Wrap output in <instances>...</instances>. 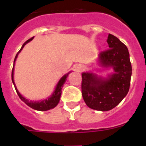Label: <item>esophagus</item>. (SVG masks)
I'll list each match as a JSON object with an SVG mask.
<instances>
[{
  "label": "esophagus",
  "mask_w": 146,
  "mask_h": 146,
  "mask_svg": "<svg viewBox=\"0 0 146 146\" xmlns=\"http://www.w3.org/2000/svg\"><path fill=\"white\" fill-rule=\"evenodd\" d=\"M77 69H78V71H79V72H80V71H82V66H78V68H77Z\"/></svg>",
  "instance_id": "obj_1"
}]
</instances>
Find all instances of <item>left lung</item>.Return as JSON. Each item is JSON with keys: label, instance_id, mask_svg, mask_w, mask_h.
Wrapping results in <instances>:
<instances>
[{"label": "left lung", "instance_id": "obj_1", "mask_svg": "<svg viewBox=\"0 0 146 146\" xmlns=\"http://www.w3.org/2000/svg\"><path fill=\"white\" fill-rule=\"evenodd\" d=\"M109 48L99 53L102 66L113 67L114 73L108 79L92 73L82 74V95L91 109L108 111L116 107L128 94L131 76L129 53L126 45L110 33L107 39Z\"/></svg>", "mask_w": 146, "mask_h": 146}]
</instances>
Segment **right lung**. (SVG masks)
<instances>
[{
  "label": "right lung",
  "instance_id": "add662e5",
  "mask_svg": "<svg viewBox=\"0 0 146 146\" xmlns=\"http://www.w3.org/2000/svg\"><path fill=\"white\" fill-rule=\"evenodd\" d=\"M33 37L31 38L30 39L27 40L26 42L23 44V46H22V47H21V49L20 50V51H19V52L17 53L14 62L16 60V58H17L18 54H19V52H20V51L23 50V48L24 47V46H25V45L28 42H29L30 41H31V40L33 38ZM14 66H15V63H14ZM14 66H13L12 72H11V80H12L13 84H14V86H15V90H16V91H17V94H18V96H19L20 99H21L22 101L24 102H25V104L28 105V106H29L30 108H33V109H34V110H39V111H46V110H48L54 108L55 106H56V105H57L58 104L59 101H60V95H61L62 87H63V86H64V82H65L66 80L67 77H68V74H69V73L65 74V75H64V77H62L61 79L59 80L57 86H56V88H55V91H54L53 94H52V96H50V97L47 98V99H45V100H42V101H41V102H32V101H29V100H28L27 99H25V97H23L21 94L19 93V91H17V89L16 86H15V82H14Z\"/></svg>",
  "mask_w": 146,
  "mask_h": 146
}]
</instances>
